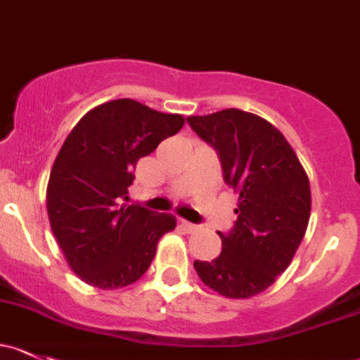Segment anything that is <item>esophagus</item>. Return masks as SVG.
<instances>
[{"label": "esophagus", "instance_id": "esophagus-1", "mask_svg": "<svg viewBox=\"0 0 360 360\" xmlns=\"http://www.w3.org/2000/svg\"><path fill=\"white\" fill-rule=\"evenodd\" d=\"M179 224H181V228H183L184 231H186V233H195V231H198V229H200V226L193 224V222L184 221V219H179Z\"/></svg>", "mask_w": 360, "mask_h": 360}]
</instances>
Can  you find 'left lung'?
Returning <instances> with one entry per match:
<instances>
[{"instance_id":"1","label":"left lung","mask_w":360,"mask_h":360,"mask_svg":"<svg viewBox=\"0 0 360 360\" xmlns=\"http://www.w3.org/2000/svg\"><path fill=\"white\" fill-rule=\"evenodd\" d=\"M188 124L217 151L226 184L240 195L234 226L228 233L217 231L222 252L193 266L217 293L253 297L285 272L304 240L309 177L285 136L262 117L226 108L188 117Z\"/></svg>"}]
</instances>
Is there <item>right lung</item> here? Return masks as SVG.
Returning a JSON list of instances; mask_svg holds the SVG:
<instances>
[{
  "label": "right lung",
  "instance_id": "obj_1",
  "mask_svg": "<svg viewBox=\"0 0 360 360\" xmlns=\"http://www.w3.org/2000/svg\"><path fill=\"white\" fill-rule=\"evenodd\" d=\"M184 117L122 98L75 124L53 164L46 191L51 231L70 269L100 290L138 281L176 217L126 205L136 164L179 132Z\"/></svg>",
  "mask_w": 360,
  "mask_h": 360
}]
</instances>
